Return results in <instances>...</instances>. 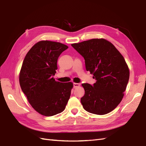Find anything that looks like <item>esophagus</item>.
I'll list each match as a JSON object with an SVG mask.
<instances>
[{
  "label": "esophagus",
  "instance_id": "obj_1",
  "mask_svg": "<svg viewBox=\"0 0 146 146\" xmlns=\"http://www.w3.org/2000/svg\"><path fill=\"white\" fill-rule=\"evenodd\" d=\"M79 86H80V84H77V83H74V84H73V86H74V88H77Z\"/></svg>",
  "mask_w": 146,
  "mask_h": 146
}]
</instances>
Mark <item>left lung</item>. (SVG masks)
I'll use <instances>...</instances> for the list:
<instances>
[{"instance_id":"1","label":"left lung","mask_w":146,"mask_h":146,"mask_svg":"<svg viewBox=\"0 0 146 146\" xmlns=\"http://www.w3.org/2000/svg\"><path fill=\"white\" fill-rule=\"evenodd\" d=\"M84 57L87 71L93 74L96 83L82 84L85 94L81 99L87 112L104 115L120 104L129 77L123 56L111 42L93 38L71 45Z\"/></svg>"}]
</instances>
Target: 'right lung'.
Instances as JSON below:
<instances>
[{"label":"right lung","instance_id":"add662e5","mask_svg":"<svg viewBox=\"0 0 146 146\" xmlns=\"http://www.w3.org/2000/svg\"><path fill=\"white\" fill-rule=\"evenodd\" d=\"M68 46L61 43L43 40L30 49L23 61L19 84L32 107L45 116L64 111L73 87L72 82H56L53 77L60 55Z\"/></svg>","mask_w":146,"mask_h":146}]
</instances>
